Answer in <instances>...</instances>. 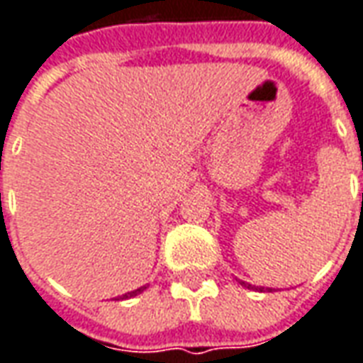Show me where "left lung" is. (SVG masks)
Returning <instances> with one entry per match:
<instances>
[{
	"mask_svg": "<svg viewBox=\"0 0 363 363\" xmlns=\"http://www.w3.org/2000/svg\"><path fill=\"white\" fill-rule=\"evenodd\" d=\"M240 284H242V286H244V288H247V289H259V291H272V288H255V286H252V284H247V281H240Z\"/></svg>",
	"mask_w": 363,
	"mask_h": 363,
	"instance_id": "1",
	"label": "left lung"
}]
</instances>
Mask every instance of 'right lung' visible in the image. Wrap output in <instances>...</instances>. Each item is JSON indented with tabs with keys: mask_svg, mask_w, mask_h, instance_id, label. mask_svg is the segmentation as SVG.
<instances>
[{
	"mask_svg": "<svg viewBox=\"0 0 363 363\" xmlns=\"http://www.w3.org/2000/svg\"><path fill=\"white\" fill-rule=\"evenodd\" d=\"M143 289H145V286H142V288L133 289V291H128L125 296H121V300H125V298H133V296H138V294H142Z\"/></svg>",
	"mask_w": 363,
	"mask_h": 363,
	"instance_id": "right-lung-1",
	"label": "right lung"
}]
</instances>
